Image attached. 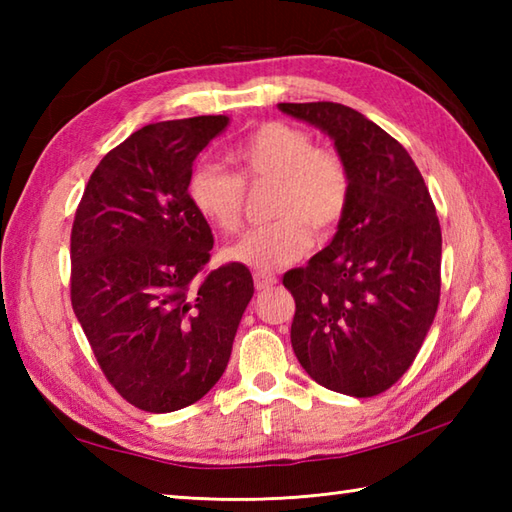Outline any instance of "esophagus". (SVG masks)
<instances>
[{
	"label": "esophagus",
	"instance_id": "esophagus-1",
	"mask_svg": "<svg viewBox=\"0 0 512 512\" xmlns=\"http://www.w3.org/2000/svg\"><path fill=\"white\" fill-rule=\"evenodd\" d=\"M253 281H255L257 290H270V288L277 286V277L270 275V273H255Z\"/></svg>",
	"mask_w": 512,
	"mask_h": 512
}]
</instances>
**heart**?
<instances>
[{
  "instance_id": "heart-1",
  "label": "heart",
  "mask_w": 512,
  "mask_h": 512,
  "mask_svg": "<svg viewBox=\"0 0 512 512\" xmlns=\"http://www.w3.org/2000/svg\"><path fill=\"white\" fill-rule=\"evenodd\" d=\"M239 178L213 162L189 173L187 198L204 222L222 233L242 226L244 184L275 182L273 224L246 233L224 250V259L255 270H275L297 262L312 237L328 239L339 228L352 195L350 171L334 151L319 149L299 127L270 121L253 129L233 149Z\"/></svg>"
}]
</instances>
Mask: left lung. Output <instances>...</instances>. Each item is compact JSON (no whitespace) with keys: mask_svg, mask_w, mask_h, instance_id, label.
Returning <instances> with one entry per match:
<instances>
[{"mask_svg":"<svg viewBox=\"0 0 512 512\" xmlns=\"http://www.w3.org/2000/svg\"><path fill=\"white\" fill-rule=\"evenodd\" d=\"M330 136L352 195L332 242L284 275L290 341L312 380L369 398L407 372L440 301L442 233L416 162L385 129L341 103H279Z\"/></svg>","mask_w":512,"mask_h":512,"instance_id":"left-lung-1","label":"left lung"}]
</instances>
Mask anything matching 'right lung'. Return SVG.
<instances>
[{
    "instance_id": "right-lung-1",
    "label": "right lung",
    "mask_w": 512,
    "mask_h": 512,
    "mask_svg": "<svg viewBox=\"0 0 512 512\" xmlns=\"http://www.w3.org/2000/svg\"><path fill=\"white\" fill-rule=\"evenodd\" d=\"M228 123L195 116L138 129L99 162L74 215V314L107 380L149 413L209 394L255 292L242 264L200 277L213 235L187 198L195 158Z\"/></svg>"
}]
</instances>
